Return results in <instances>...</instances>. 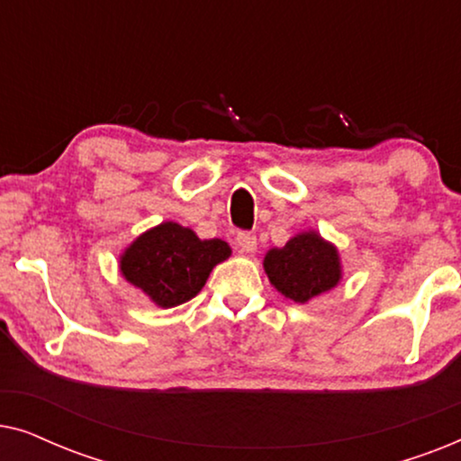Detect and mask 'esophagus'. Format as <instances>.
I'll use <instances>...</instances> for the list:
<instances>
[{
    "instance_id": "obj_1",
    "label": "esophagus",
    "mask_w": 461,
    "mask_h": 461,
    "mask_svg": "<svg viewBox=\"0 0 461 461\" xmlns=\"http://www.w3.org/2000/svg\"><path fill=\"white\" fill-rule=\"evenodd\" d=\"M235 243H237V248L243 251V254H254V251L258 249V239H256V235H254V232H248V230L237 232Z\"/></svg>"
}]
</instances>
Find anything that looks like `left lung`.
I'll return each instance as SVG.
<instances>
[{"instance_id": "obj_1", "label": "left lung", "mask_w": 461, "mask_h": 461, "mask_svg": "<svg viewBox=\"0 0 461 461\" xmlns=\"http://www.w3.org/2000/svg\"><path fill=\"white\" fill-rule=\"evenodd\" d=\"M264 270L276 292L298 304L330 292L342 279L338 248L317 230L300 232L283 248L268 249Z\"/></svg>"}]
</instances>
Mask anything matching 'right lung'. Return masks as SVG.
<instances>
[{
  "label": "right lung",
  "mask_w": 461,
  "mask_h": 461,
  "mask_svg": "<svg viewBox=\"0 0 461 461\" xmlns=\"http://www.w3.org/2000/svg\"><path fill=\"white\" fill-rule=\"evenodd\" d=\"M230 256L222 239H199L176 222L142 232L119 258L125 281L142 289L157 306L185 304L203 289L213 267Z\"/></svg>",
  "instance_id": "add662e5"
}]
</instances>
